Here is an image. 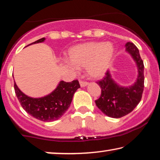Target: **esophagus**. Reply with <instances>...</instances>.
I'll use <instances>...</instances> for the list:
<instances>
[{
	"instance_id": "esophagus-1",
	"label": "esophagus",
	"mask_w": 160,
	"mask_h": 160,
	"mask_svg": "<svg viewBox=\"0 0 160 160\" xmlns=\"http://www.w3.org/2000/svg\"><path fill=\"white\" fill-rule=\"evenodd\" d=\"M80 85L82 87H84L88 85V82H84V81H80Z\"/></svg>"
}]
</instances>
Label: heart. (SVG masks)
Returning <instances> with one entry per match:
<instances>
[{
    "instance_id": "b5f03b06",
    "label": "heart",
    "mask_w": 160,
    "mask_h": 160,
    "mask_svg": "<svg viewBox=\"0 0 160 160\" xmlns=\"http://www.w3.org/2000/svg\"><path fill=\"white\" fill-rule=\"evenodd\" d=\"M114 53V46L110 42H87L71 48L68 51L70 61L65 63L70 66L86 67L90 77L99 78L107 72Z\"/></svg>"
}]
</instances>
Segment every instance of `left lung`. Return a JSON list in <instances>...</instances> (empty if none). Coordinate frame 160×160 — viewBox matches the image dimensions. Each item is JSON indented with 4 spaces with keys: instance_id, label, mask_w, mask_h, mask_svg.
<instances>
[{
    "instance_id": "obj_1",
    "label": "left lung",
    "mask_w": 160,
    "mask_h": 160,
    "mask_svg": "<svg viewBox=\"0 0 160 160\" xmlns=\"http://www.w3.org/2000/svg\"><path fill=\"white\" fill-rule=\"evenodd\" d=\"M126 50L131 55L137 66L136 82L130 87H122L112 79L110 71L97 82L102 92L99 98L95 100L96 105L104 114L113 118H119L132 112L140 102L144 87V66L138 49L128 42L126 44Z\"/></svg>"
}]
</instances>
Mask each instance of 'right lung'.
<instances>
[{
  "label": "right lung",
  "mask_w": 160,
  "mask_h": 160,
  "mask_svg": "<svg viewBox=\"0 0 160 160\" xmlns=\"http://www.w3.org/2000/svg\"><path fill=\"white\" fill-rule=\"evenodd\" d=\"M45 40V38H41L30 45ZM79 87L78 80L71 82L61 81L50 94L40 98H33L23 93L14 82L15 93L22 107L30 115L44 122L54 121L61 118L68 109L73 94Z\"/></svg>",
  "instance_id": "obj_1"
}]
</instances>
